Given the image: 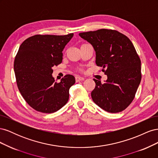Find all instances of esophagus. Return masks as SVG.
Segmentation results:
<instances>
[{
  "label": "esophagus",
  "mask_w": 158,
  "mask_h": 158,
  "mask_svg": "<svg viewBox=\"0 0 158 158\" xmlns=\"http://www.w3.org/2000/svg\"><path fill=\"white\" fill-rule=\"evenodd\" d=\"M76 82H80V81H82V80H84V78H83V77H81V76H76Z\"/></svg>",
  "instance_id": "obj_1"
}]
</instances>
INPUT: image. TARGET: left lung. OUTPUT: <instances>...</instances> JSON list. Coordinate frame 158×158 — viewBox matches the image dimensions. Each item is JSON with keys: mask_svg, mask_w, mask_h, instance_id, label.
Returning <instances> with one entry per match:
<instances>
[{"mask_svg": "<svg viewBox=\"0 0 158 158\" xmlns=\"http://www.w3.org/2000/svg\"><path fill=\"white\" fill-rule=\"evenodd\" d=\"M95 51V63L107 76V80L94 79V102L109 113L125 110L135 98L141 81V61L132 43L116 30L101 29L80 33ZM106 69V70H104Z\"/></svg>", "mask_w": 158, "mask_h": 158, "instance_id": "obj_1", "label": "left lung"}]
</instances>
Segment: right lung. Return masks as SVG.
<instances>
[{
  "label": "right lung",
  "instance_id": "add662e5",
  "mask_svg": "<svg viewBox=\"0 0 158 158\" xmlns=\"http://www.w3.org/2000/svg\"><path fill=\"white\" fill-rule=\"evenodd\" d=\"M73 35H35L19 47L14 64L18 88L26 102L37 111L54 113L68 102L75 78L67 74L56 83L52 74V67L61 63L62 52Z\"/></svg>",
  "mask_w": 158,
  "mask_h": 158
}]
</instances>
